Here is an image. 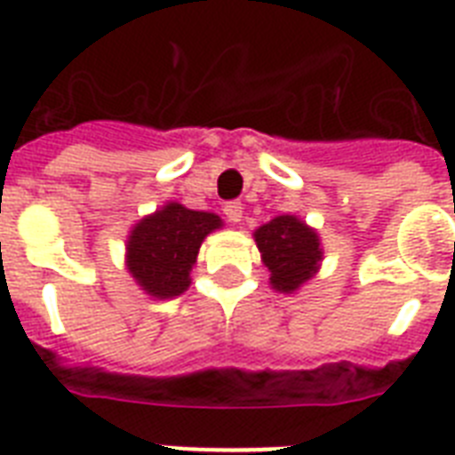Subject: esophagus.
<instances>
[{"mask_svg":"<svg viewBox=\"0 0 455 455\" xmlns=\"http://www.w3.org/2000/svg\"><path fill=\"white\" fill-rule=\"evenodd\" d=\"M223 211L230 223H239V220L244 218V211H242V204H239V202H228Z\"/></svg>","mask_w":455,"mask_h":455,"instance_id":"esophagus-1","label":"esophagus"}]
</instances>
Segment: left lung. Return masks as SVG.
<instances>
[{
    "mask_svg": "<svg viewBox=\"0 0 455 455\" xmlns=\"http://www.w3.org/2000/svg\"><path fill=\"white\" fill-rule=\"evenodd\" d=\"M265 267L270 270V284L291 293L317 272L322 260L317 232L310 230L296 216H279L256 230Z\"/></svg>",
    "mask_w": 455,
    "mask_h": 455,
    "instance_id": "1",
    "label": "left lung"
}]
</instances>
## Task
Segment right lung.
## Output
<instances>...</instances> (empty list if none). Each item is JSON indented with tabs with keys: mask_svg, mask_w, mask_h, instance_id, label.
Instances as JSON below:
<instances>
[{
	"mask_svg": "<svg viewBox=\"0 0 455 455\" xmlns=\"http://www.w3.org/2000/svg\"><path fill=\"white\" fill-rule=\"evenodd\" d=\"M220 218L206 211L166 204L155 216L143 218L129 237V272L155 298H173L190 286L192 265Z\"/></svg>",
	"mask_w": 455,
	"mask_h": 455,
	"instance_id": "right-lung-1",
	"label": "right lung"
}]
</instances>
